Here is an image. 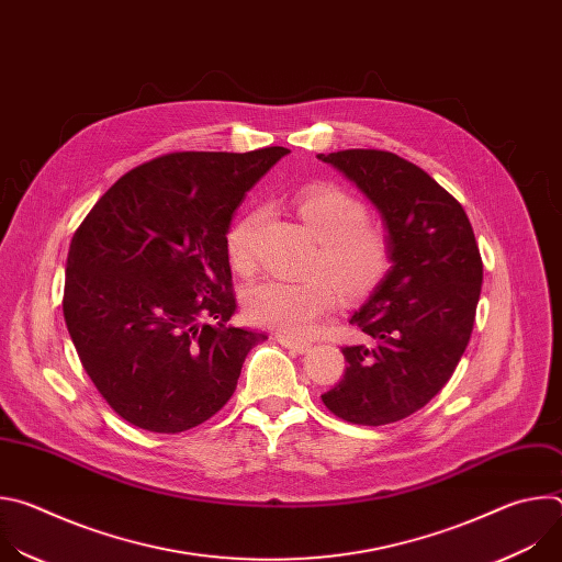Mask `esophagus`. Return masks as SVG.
<instances>
[{
	"instance_id": "34e87169",
	"label": "esophagus",
	"mask_w": 562,
	"mask_h": 562,
	"mask_svg": "<svg viewBox=\"0 0 562 562\" xmlns=\"http://www.w3.org/2000/svg\"><path fill=\"white\" fill-rule=\"evenodd\" d=\"M278 342L284 347V349H291L295 353H306L311 349V342H302V340H293L284 334H278Z\"/></svg>"
}]
</instances>
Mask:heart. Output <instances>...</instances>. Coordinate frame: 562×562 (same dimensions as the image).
Returning a JSON list of instances; mask_svg holds the SVG:
<instances>
[{
	"label": "heart",
	"instance_id": "obj_1",
	"mask_svg": "<svg viewBox=\"0 0 562 562\" xmlns=\"http://www.w3.org/2000/svg\"><path fill=\"white\" fill-rule=\"evenodd\" d=\"M295 211L317 239L313 271L331 274L349 297H364L382 284L391 269L389 235L367 220V209L356 195L334 184L306 187L295 195ZM262 217V209H249L226 231V254L239 273H251L256 265L254 237ZM326 277L315 273L302 282L267 278L249 286L247 315L256 325L304 338L336 304L335 281Z\"/></svg>",
	"mask_w": 562,
	"mask_h": 562
}]
</instances>
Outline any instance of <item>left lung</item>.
Wrapping results in <instances>:
<instances>
[{"instance_id":"1","label":"left lung","mask_w":562,"mask_h":562,"mask_svg":"<svg viewBox=\"0 0 562 562\" xmlns=\"http://www.w3.org/2000/svg\"><path fill=\"white\" fill-rule=\"evenodd\" d=\"M380 213L391 269L351 315L373 345L345 347L342 380L323 395L338 418L380 427L423 409L471 338L483 260L464 209L423 169L386 150L319 153Z\"/></svg>"}]
</instances>
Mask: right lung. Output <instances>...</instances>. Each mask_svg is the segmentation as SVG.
<instances>
[{"mask_svg":"<svg viewBox=\"0 0 562 562\" xmlns=\"http://www.w3.org/2000/svg\"><path fill=\"white\" fill-rule=\"evenodd\" d=\"M286 153L155 157L122 176L75 231L64 319L85 371L126 423L180 434L228 403L267 336L226 325L237 308L226 231Z\"/></svg>","mask_w":562,"mask_h":562,"instance_id":"1","label":"right lung"}]
</instances>
